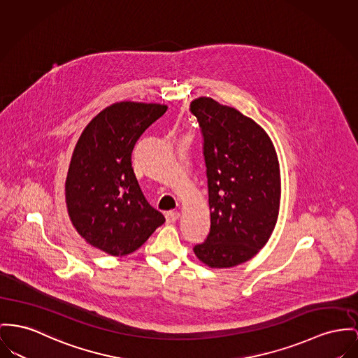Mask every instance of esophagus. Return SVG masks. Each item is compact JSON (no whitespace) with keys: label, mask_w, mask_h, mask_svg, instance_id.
<instances>
[{"label":"esophagus","mask_w":358,"mask_h":358,"mask_svg":"<svg viewBox=\"0 0 358 358\" xmlns=\"http://www.w3.org/2000/svg\"><path fill=\"white\" fill-rule=\"evenodd\" d=\"M179 217H180L179 212H167V213H166L167 222H175V221L179 220Z\"/></svg>","instance_id":"obj_1"}]
</instances>
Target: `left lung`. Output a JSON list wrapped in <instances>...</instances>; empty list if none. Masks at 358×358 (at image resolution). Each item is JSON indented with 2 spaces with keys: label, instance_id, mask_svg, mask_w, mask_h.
<instances>
[{
  "label": "left lung",
  "instance_id": "8db88e82",
  "mask_svg": "<svg viewBox=\"0 0 358 358\" xmlns=\"http://www.w3.org/2000/svg\"><path fill=\"white\" fill-rule=\"evenodd\" d=\"M190 110L203 136L210 208V232L194 252L212 268L234 267L255 257L277 224V152L262 127L234 107L202 96Z\"/></svg>",
  "mask_w": 358,
  "mask_h": 358
}]
</instances>
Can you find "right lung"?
Listing matches in <instances>:
<instances>
[{
    "mask_svg": "<svg viewBox=\"0 0 358 358\" xmlns=\"http://www.w3.org/2000/svg\"><path fill=\"white\" fill-rule=\"evenodd\" d=\"M166 104L120 101L83 130L65 183L66 208L78 235L97 250L123 257L138 250L166 218L143 196L131 152Z\"/></svg>",
    "mask_w": 358,
    "mask_h": 358,
    "instance_id": "obj_1",
    "label": "right lung"
}]
</instances>
